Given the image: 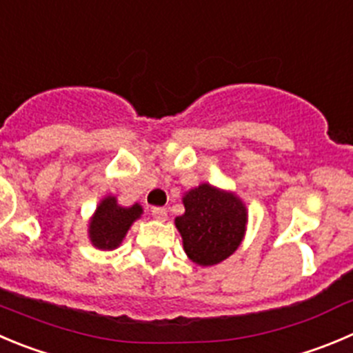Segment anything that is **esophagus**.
I'll list each match as a JSON object with an SVG mask.
<instances>
[{
  "label": "esophagus",
  "instance_id": "34e87169",
  "mask_svg": "<svg viewBox=\"0 0 353 353\" xmlns=\"http://www.w3.org/2000/svg\"><path fill=\"white\" fill-rule=\"evenodd\" d=\"M150 214H152V218H156V220L159 221H164L168 218V211L164 210V208H152V210H150Z\"/></svg>",
  "mask_w": 353,
  "mask_h": 353
}]
</instances>
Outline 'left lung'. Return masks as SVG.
<instances>
[{
    "label": "left lung",
    "instance_id": "8db88e82",
    "mask_svg": "<svg viewBox=\"0 0 353 353\" xmlns=\"http://www.w3.org/2000/svg\"><path fill=\"white\" fill-rule=\"evenodd\" d=\"M185 213L174 218L187 256L210 267L229 258L246 232L248 211L232 192L201 183L183 196Z\"/></svg>",
    "mask_w": 353,
    "mask_h": 353
}]
</instances>
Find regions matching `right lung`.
I'll list each match as a JSON object with an SVG mask.
<instances>
[{
	"mask_svg": "<svg viewBox=\"0 0 353 353\" xmlns=\"http://www.w3.org/2000/svg\"><path fill=\"white\" fill-rule=\"evenodd\" d=\"M142 213L143 210L139 203L130 208H123L117 204L114 196L103 197L90 220V241L99 250H116L123 243L133 221L139 220Z\"/></svg>",
	"mask_w": 353,
	"mask_h": 353,
	"instance_id": "1",
	"label": "right lung"
}]
</instances>
